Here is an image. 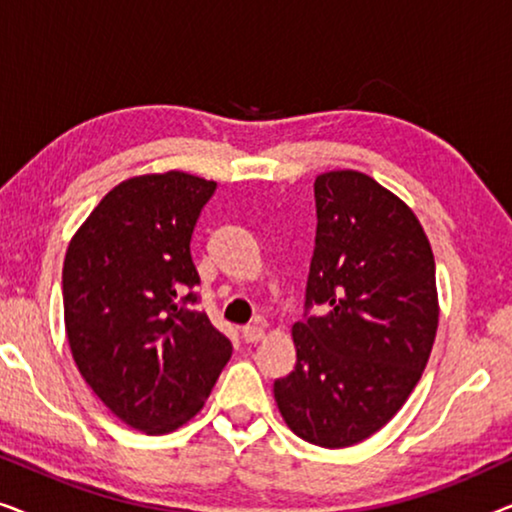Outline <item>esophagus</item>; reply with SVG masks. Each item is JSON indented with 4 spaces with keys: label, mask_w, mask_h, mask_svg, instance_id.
I'll return each mask as SVG.
<instances>
[{
    "label": "esophagus",
    "mask_w": 512,
    "mask_h": 512,
    "mask_svg": "<svg viewBox=\"0 0 512 512\" xmlns=\"http://www.w3.org/2000/svg\"><path fill=\"white\" fill-rule=\"evenodd\" d=\"M263 335H265L263 326H258V324H254V326H244V328H242V340L247 342V345H256V342H261Z\"/></svg>",
    "instance_id": "obj_1"
}]
</instances>
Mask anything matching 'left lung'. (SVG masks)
<instances>
[{"label":"left lung","instance_id":"obj_1","mask_svg":"<svg viewBox=\"0 0 512 512\" xmlns=\"http://www.w3.org/2000/svg\"><path fill=\"white\" fill-rule=\"evenodd\" d=\"M317 237L305 312L291 328L296 368L275 401L298 438L349 447L380 431L422 377L438 331L436 261L422 223L368 174L314 179Z\"/></svg>","mask_w":512,"mask_h":512}]
</instances>
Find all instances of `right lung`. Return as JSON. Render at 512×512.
<instances>
[{"label":"right lung","instance_id":"right-lung-1","mask_svg":"<svg viewBox=\"0 0 512 512\" xmlns=\"http://www.w3.org/2000/svg\"><path fill=\"white\" fill-rule=\"evenodd\" d=\"M216 181L170 170L125 179L67 247L65 331L97 398L132 429L160 436L198 415L233 345L205 312L191 258Z\"/></svg>","mask_w":512,"mask_h":512}]
</instances>
